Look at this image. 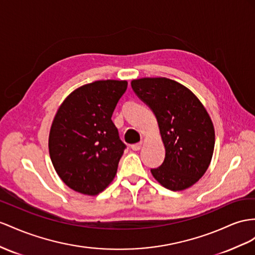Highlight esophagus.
I'll use <instances>...</instances> for the list:
<instances>
[{
    "mask_svg": "<svg viewBox=\"0 0 255 255\" xmlns=\"http://www.w3.org/2000/svg\"><path fill=\"white\" fill-rule=\"evenodd\" d=\"M142 142H139V143H135V144H132L131 145V149H133V151H139V149L142 147Z\"/></svg>",
    "mask_w": 255,
    "mask_h": 255,
    "instance_id": "34e87169",
    "label": "esophagus"
}]
</instances>
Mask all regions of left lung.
<instances>
[{
    "label": "left lung",
    "mask_w": 255,
    "mask_h": 255,
    "mask_svg": "<svg viewBox=\"0 0 255 255\" xmlns=\"http://www.w3.org/2000/svg\"><path fill=\"white\" fill-rule=\"evenodd\" d=\"M135 95L151 108L158 123L166 155L151 169L155 180L170 191L194 185L210 165L215 134L202 103L183 85L166 77L131 81Z\"/></svg>",
    "instance_id": "1"
}]
</instances>
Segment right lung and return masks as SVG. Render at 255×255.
<instances>
[{"label": "right lung", "instance_id": "add662e5", "mask_svg": "<svg viewBox=\"0 0 255 255\" xmlns=\"http://www.w3.org/2000/svg\"><path fill=\"white\" fill-rule=\"evenodd\" d=\"M127 81H96L65 98L50 127L48 148L59 178L84 195L101 193L115 178L126 145L112 122Z\"/></svg>", "mask_w": 255, "mask_h": 255}]
</instances>
